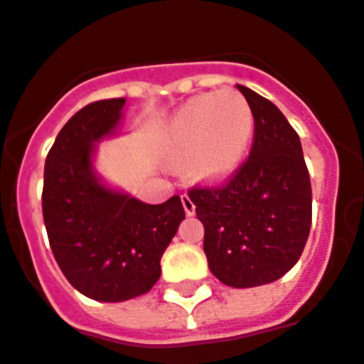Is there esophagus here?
Masks as SVG:
<instances>
[{"instance_id": "obj_1", "label": "esophagus", "mask_w": 364, "mask_h": 364, "mask_svg": "<svg viewBox=\"0 0 364 364\" xmlns=\"http://www.w3.org/2000/svg\"><path fill=\"white\" fill-rule=\"evenodd\" d=\"M181 203L183 208H185V214H187V216H193V214H195V203H193L187 195L181 196Z\"/></svg>"}]
</instances>
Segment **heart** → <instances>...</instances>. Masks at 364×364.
<instances>
[{
  "mask_svg": "<svg viewBox=\"0 0 364 364\" xmlns=\"http://www.w3.org/2000/svg\"><path fill=\"white\" fill-rule=\"evenodd\" d=\"M252 129V109L237 90L200 94L169 119L164 150L173 160L189 158L191 175L212 181L243 160Z\"/></svg>",
  "mask_w": 364,
  "mask_h": 364,
  "instance_id": "1",
  "label": "heart"
}]
</instances>
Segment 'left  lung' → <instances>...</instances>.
<instances>
[{"label": "left lung", "mask_w": 364, "mask_h": 364, "mask_svg": "<svg viewBox=\"0 0 364 364\" xmlns=\"http://www.w3.org/2000/svg\"><path fill=\"white\" fill-rule=\"evenodd\" d=\"M255 117L249 158L216 187H193L210 272L230 287L272 284L297 264L312 222L311 177L295 129L270 100L237 85Z\"/></svg>", "instance_id": "left-lung-1"}]
</instances>
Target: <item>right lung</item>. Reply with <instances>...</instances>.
<instances>
[{
  "instance_id": "right-lung-1",
  "label": "right lung",
  "mask_w": 364,
  "mask_h": 364,
  "mask_svg": "<svg viewBox=\"0 0 364 364\" xmlns=\"http://www.w3.org/2000/svg\"><path fill=\"white\" fill-rule=\"evenodd\" d=\"M125 98L92 102L67 121L48 152L42 212L50 247L67 282L86 297L121 303L160 279V260L185 220L181 198L161 204L100 181L96 142L114 134Z\"/></svg>"
}]
</instances>
